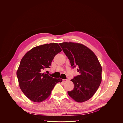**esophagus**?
I'll list each match as a JSON object with an SVG mask.
<instances>
[{
	"label": "esophagus",
	"mask_w": 123,
	"mask_h": 123,
	"mask_svg": "<svg viewBox=\"0 0 123 123\" xmlns=\"http://www.w3.org/2000/svg\"><path fill=\"white\" fill-rule=\"evenodd\" d=\"M68 81V79H63V82H67Z\"/></svg>",
	"instance_id": "1"
}]
</instances>
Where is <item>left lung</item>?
<instances>
[{
  "mask_svg": "<svg viewBox=\"0 0 123 123\" xmlns=\"http://www.w3.org/2000/svg\"><path fill=\"white\" fill-rule=\"evenodd\" d=\"M70 60L71 66L78 68L80 74L71 80L74 89L68 95L78 102L89 100L95 93L101 82L102 68L95 54L88 48L80 43H59Z\"/></svg>",
  "mask_w": 123,
  "mask_h": 123,
  "instance_id": "left-lung-1",
  "label": "left lung"
}]
</instances>
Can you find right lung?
<instances>
[{"mask_svg":"<svg viewBox=\"0 0 123 123\" xmlns=\"http://www.w3.org/2000/svg\"><path fill=\"white\" fill-rule=\"evenodd\" d=\"M61 51L57 43L46 44L32 48L21 59L16 75L21 90L31 100H45L55 85L62 82L42 73L44 68H50L55 55Z\"/></svg>","mask_w":123,"mask_h":123,"instance_id":"1","label":"right lung"}]
</instances>
